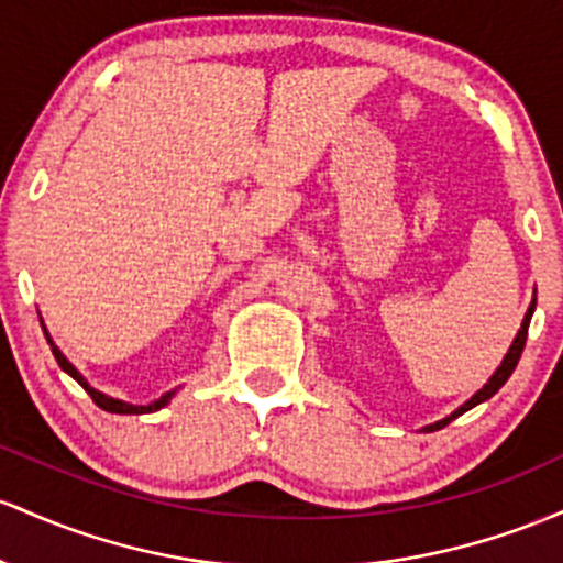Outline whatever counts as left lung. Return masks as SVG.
<instances>
[{
  "label": "left lung",
  "mask_w": 563,
  "mask_h": 563,
  "mask_svg": "<svg viewBox=\"0 0 563 563\" xmlns=\"http://www.w3.org/2000/svg\"><path fill=\"white\" fill-rule=\"evenodd\" d=\"M534 302H537V300H532V306L527 308V316H523V321H521V330H519V334H516V340H514V343H510L508 353H505L503 364L497 366V372H495V375L489 377V380H486L484 388H482V390H476V394H473L471 399L463 404V407H457V409H454V412L450 415V418H444V420H439V422H431V426H426V428H422V431H426V433H431V431H439V428L450 426V422H452L454 418H460V415H463V412H468V409L476 407V404H482V401H486V399H492V396H495L497 390L503 388L505 380H508V377L514 375L516 364H519V358H521V351H523V345H527V330H529V321H532V313H534Z\"/></svg>",
  "instance_id": "8db88e82"
}]
</instances>
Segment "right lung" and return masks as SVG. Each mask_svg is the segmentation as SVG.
Instances as JSON below:
<instances>
[{"instance_id":"add662e5","label":"right lung","mask_w":563,"mask_h":563,"mask_svg":"<svg viewBox=\"0 0 563 563\" xmlns=\"http://www.w3.org/2000/svg\"><path fill=\"white\" fill-rule=\"evenodd\" d=\"M47 334V343H49V349H53V356H55V362L60 364V369L66 372V375H71L74 380H77L81 388L87 390V394H90V399L98 404L100 409H106V412H113V415H143V412H156V409H162L164 404H169V399H173L175 396V390H169V394H164L162 399H156V401H151L148 407H137V404H128V401H122V399H111V396H106V394H100V390H95L90 383L85 380V377L79 375L77 372V366H74L71 362H68L66 356H63V353L58 351V345L53 343V338H49V332H44Z\"/></svg>"}]
</instances>
